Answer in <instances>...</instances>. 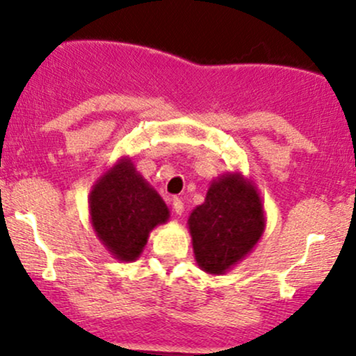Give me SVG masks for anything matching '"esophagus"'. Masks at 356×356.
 <instances>
[{
    "label": "esophagus",
    "instance_id": "1",
    "mask_svg": "<svg viewBox=\"0 0 356 356\" xmlns=\"http://www.w3.org/2000/svg\"><path fill=\"white\" fill-rule=\"evenodd\" d=\"M172 207H174V212L177 216H181L182 212H184V202L179 197H174L172 199Z\"/></svg>",
    "mask_w": 356,
    "mask_h": 356
}]
</instances>
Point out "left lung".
<instances>
[{
	"label": "left lung",
	"mask_w": 356,
	"mask_h": 356,
	"mask_svg": "<svg viewBox=\"0 0 356 356\" xmlns=\"http://www.w3.org/2000/svg\"><path fill=\"white\" fill-rule=\"evenodd\" d=\"M197 266L224 275L254 249L266 227L263 199L251 179L226 172L214 179L206 199L187 219Z\"/></svg>",
	"instance_id": "left-lung-1"
}]
</instances>
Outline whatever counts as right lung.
Returning <instances> with one entry per match:
<instances>
[{"instance_id": "obj_1", "label": "right lung", "mask_w": 356, "mask_h": 356, "mask_svg": "<svg viewBox=\"0 0 356 356\" xmlns=\"http://www.w3.org/2000/svg\"><path fill=\"white\" fill-rule=\"evenodd\" d=\"M88 211L97 238L122 263L140 257L154 227L170 218L164 199L130 157L118 159L97 179L88 195Z\"/></svg>"}]
</instances>
